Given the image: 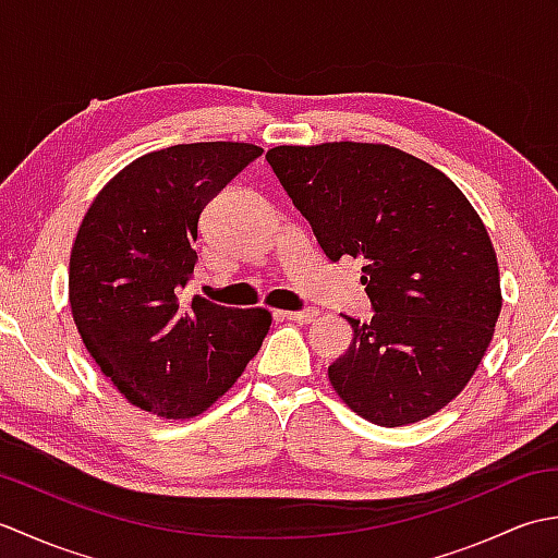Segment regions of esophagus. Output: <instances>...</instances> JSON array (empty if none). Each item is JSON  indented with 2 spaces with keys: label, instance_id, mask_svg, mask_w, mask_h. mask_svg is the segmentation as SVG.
<instances>
[{
  "label": "esophagus",
  "instance_id": "obj_1",
  "mask_svg": "<svg viewBox=\"0 0 558 558\" xmlns=\"http://www.w3.org/2000/svg\"><path fill=\"white\" fill-rule=\"evenodd\" d=\"M280 316L290 318V322H298V324H310L318 316L316 310H302V312H280Z\"/></svg>",
  "mask_w": 558,
  "mask_h": 558
}]
</instances>
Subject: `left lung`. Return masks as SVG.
I'll return each instance as SVG.
<instances>
[{"label":"left lung","instance_id":"1","mask_svg":"<svg viewBox=\"0 0 558 558\" xmlns=\"http://www.w3.org/2000/svg\"><path fill=\"white\" fill-rule=\"evenodd\" d=\"M318 246L362 260L372 322L352 326L328 378L378 426L448 405L487 352L501 312L499 264L470 201L429 162L384 144L278 146L266 153Z\"/></svg>","mask_w":558,"mask_h":558}]
</instances>
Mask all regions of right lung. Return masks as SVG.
Returning a JSON list of instances; mask_svg holds the SVG:
<instances>
[{
  "label": "right lung",
  "instance_id": "1",
  "mask_svg": "<svg viewBox=\"0 0 558 558\" xmlns=\"http://www.w3.org/2000/svg\"><path fill=\"white\" fill-rule=\"evenodd\" d=\"M260 153L232 141L148 153L105 184L78 228L69 302L83 345L132 405L158 417L208 410L268 333L266 310L180 298L198 264L201 213Z\"/></svg>",
  "mask_w": 558,
  "mask_h": 558
}]
</instances>
